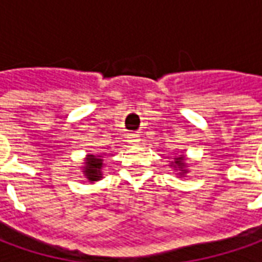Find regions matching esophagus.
I'll list each match as a JSON object with an SVG mask.
<instances>
[{"mask_svg":"<svg viewBox=\"0 0 262 262\" xmlns=\"http://www.w3.org/2000/svg\"><path fill=\"white\" fill-rule=\"evenodd\" d=\"M129 140H130L132 144H137V143L140 142V139H139V136H136V135H130Z\"/></svg>","mask_w":262,"mask_h":262,"instance_id":"esophagus-1","label":"esophagus"}]
</instances>
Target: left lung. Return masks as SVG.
Returning <instances> with one entry per match:
<instances>
[{"label": "left lung", "instance_id": "1", "mask_svg": "<svg viewBox=\"0 0 262 262\" xmlns=\"http://www.w3.org/2000/svg\"><path fill=\"white\" fill-rule=\"evenodd\" d=\"M170 167L177 170V174L180 177H187L188 174V164H187V156L185 154H178L174 157L172 161H170Z\"/></svg>", "mask_w": 262, "mask_h": 262}]
</instances>
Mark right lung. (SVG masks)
<instances>
[{"label":"right lung","instance_id":"obj_1","mask_svg":"<svg viewBox=\"0 0 262 262\" xmlns=\"http://www.w3.org/2000/svg\"><path fill=\"white\" fill-rule=\"evenodd\" d=\"M103 154H86L84 160L82 174L90 182L99 181L102 178V168H103Z\"/></svg>","mask_w":262,"mask_h":262}]
</instances>
